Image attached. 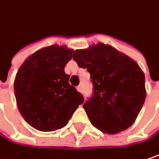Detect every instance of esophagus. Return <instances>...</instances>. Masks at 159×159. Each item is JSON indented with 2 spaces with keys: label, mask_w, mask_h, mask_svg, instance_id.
Returning <instances> with one entry per match:
<instances>
[{
  "label": "esophagus",
  "mask_w": 159,
  "mask_h": 159,
  "mask_svg": "<svg viewBox=\"0 0 159 159\" xmlns=\"http://www.w3.org/2000/svg\"><path fill=\"white\" fill-rule=\"evenodd\" d=\"M76 89H77V91H78L79 93H81V92H82V86H81V85H78V86L76 87Z\"/></svg>",
  "instance_id": "1"
}]
</instances>
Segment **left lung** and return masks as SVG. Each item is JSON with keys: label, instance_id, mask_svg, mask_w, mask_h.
I'll use <instances>...</instances> for the list:
<instances>
[{"label": "left lung", "instance_id": "8db88e82", "mask_svg": "<svg viewBox=\"0 0 159 159\" xmlns=\"http://www.w3.org/2000/svg\"><path fill=\"white\" fill-rule=\"evenodd\" d=\"M86 68L93 84L84 108L91 123L108 134L127 129L135 121L146 98L144 73L128 56L102 43L73 54Z\"/></svg>", "mask_w": 159, "mask_h": 159}]
</instances>
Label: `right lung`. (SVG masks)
Returning <instances> with one entry per match:
<instances>
[{
    "label": "right lung",
    "instance_id": "add662e5",
    "mask_svg": "<svg viewBox=\"0 0 159 159\" xmlns=\"http://www.w3.org/2000/svg\"><path fill=\"white\" fill-rule=\"evenodd\" d=\"M73 49L49 46L30 56L18 70L14 81L17 105L24 120L40 131L65 127L84 97L68 83L65 66Z\"/></svg>",
    "mask_w": 159,
    "mask_h": 159
}]
</instances>
